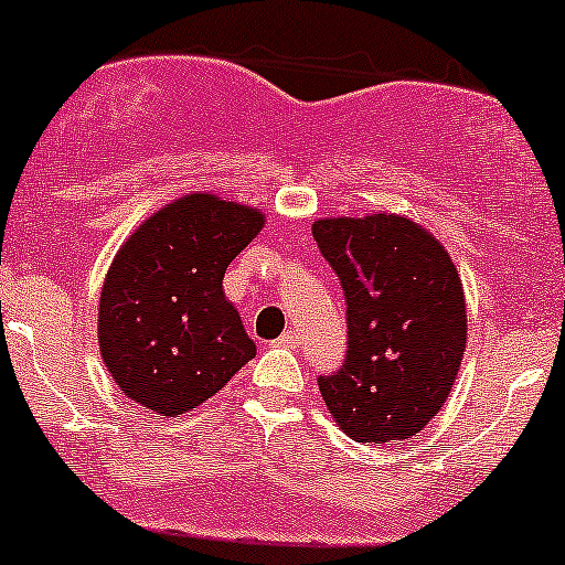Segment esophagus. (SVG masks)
<instances>
[{
  "label": "esophagus",
  "mask_w": 565,
  "mask_h": 565,
  "mask_svg": "<svg viewBox=\"0 0 565 565\" xmlns=\"http://www.w3.org/2000/svg\"><path fill=\"white\" fill-rule=\"evenodd\" d=\"M271 347H282V350H296V347H299V335H296L294 331H285L280 339L271 341Z\"/></svg>",
  "instance_id": "1"
}]
</instances>
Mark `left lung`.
I'll return each instance as SVG.
<instances>
[{
	"label": "left lung",
	"instance_id": "obj_1",
	"mask_svg": "<svg viewBox=\"0 0 565 565\" xmlns=\"http://www.w3.org/2000/svg\"><path fill=\"white\" fill-rule=\"evenodd\" d=\"M312 234L344 288L350 333L344 365L317 379L322 401L358 443L416 435L451 395L467 347L451 256L395 213L320 218Z\"/></svg>",
	"mask_w": 565,
	"mask_h": 565
}]
</instances>
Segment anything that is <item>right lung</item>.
I'll return each mask as SVG.
<instances>
[{"instance_id":"1","label":"right lung","mask_w":565,"mask_h":565,"mask_svg":"<svg viewBox=\"0 0 565 565\" xmlns=\"http://www.w3.org/2000/svg\"><path fill=\"white\" fill-rule=\"evenodd\" d=\"M262 226L256 207L186 194L119 248L100 288L98 347L130 401L160 416L186 414L256 358L221 282Z\"/></svg>"}]
</instances>
